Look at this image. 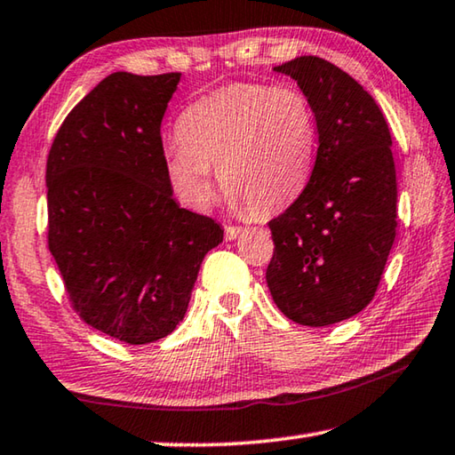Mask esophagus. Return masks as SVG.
Returning <instances> with one entry per match:
<instances>
[{
	"label": "esophagus",
	"instance_id": "34e87169",
	"mask_svg": "<svg viewBox=\"0 0 455 455\" xmlns=\"http://www.w3.org/2000/svg\"><path fill=\"white\" fill-rule=\"evenodd\" d=\"M241 233H243V227H225L227 241H233V238H236Z\"/></svg>",
	"mask_w": 455,
	"mask_h": 455
}]
</instances>
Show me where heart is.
Wrapping results in <instances>:
<instances>
[{"label": "heart", "instance_id": "heart-1", "mask_svg": "<svg viewBox=\"0 0 455 455\" xmlns=\"http://www.w3.org/2000/svg\"><path fill=\"white\" fill-rule=\"evenodd\" d=\"M179 136L164 148V168L184 203L204 209L214 171L236 209L267 214L289 204L309 180L315 114L297 86L233 84L192 102Z\"/></svg>", "mask_w": 455, "mask_h": 455}]
</instances>
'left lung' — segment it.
I'll use <instances>...</instances> for the list:
<instances>
[{"instance_id": "left-lung-1", "label": "left lung", "mask_w": 455, "mask_h": 455, "mask_svg": "<svg viewBox=\"0 0 455 455\" xmlns=\"http://www.w3.org/2000/svg\"><path fill=\"white\" fill-rule=\"evenodd\" d=\"M275 72L291 76L311 102L319 146L305 190L268 222L267 284L284 317L325 327L365 309L394 246L391 134L375 100L331 61L301 56Z\"/></svg>"}]
</instances>
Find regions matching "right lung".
Returning <instances> with one entry per match:
<instances>
[{"mask_svg": "<svg viewBox=\"0 0 455 455\" xmlns=\"http://www.w3.org/2000/svg\"><path fill=\"white\" fill-rule=\"evenodd\" d=\"M179 82L110 74L68 114L45 166L48 246L74 311L128 345L172 333L225 233L172 198L160 124Z\"/></svg>", "mask_w": 455, "mask_h": 455, "instance_id": "obj_1", "label": "right lung"}]
</instances>
